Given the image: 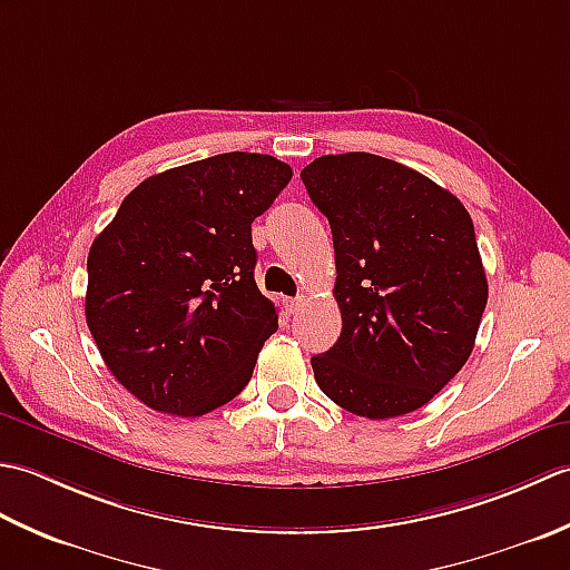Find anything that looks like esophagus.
<instances>
[{"label":"esophagus","instance_id":"esophagus-1","mask_svg":"<svg viewBox=\"0 0 570 570\" xmlns=\"http://www.w3.org/2000/svg\"><path fill=\"white\" fill-rule=\"evenodd\" d=\"M304 304H306V298L304 296H296V298H286L284 301V308H286L288 316H294V313H298Z\"/></svg>","mask_w":570,"mask_h":570}]
</instances>
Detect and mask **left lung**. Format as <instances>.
<instances>
[{
  "instance_id": "obj_1",
  "label": "left lung",
  "mask_w": 570,
  "mask_h": 570,
  "mask_svg": "<svg viewBox=\"0 0 570 570\" xmlns=\"http://www.w3.org/2000/svg\"><path fill=\"white\" fill-rule=\"evenodd\" d=\"M301 180L328 217L337 343L311 357L323 394L350 414L421 409L465 365L488 278L465 205L431 178L377 154H328Z\"/></svg>"
}]
</instances>
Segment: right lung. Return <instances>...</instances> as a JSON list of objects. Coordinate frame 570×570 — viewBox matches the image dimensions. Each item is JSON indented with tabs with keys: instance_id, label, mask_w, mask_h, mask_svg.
Segmentation results:
<instances>
[{
	"instance_id": "add662e5",
	"label": "right lung",
	"mask_w": 570,
	"mask_h": 570,
	"mask_svg": "<svg viewBox=\"0 0 570 570\" xmlns=\"http://www.w3.org/2000/svg\"><path fill=\"white\" fill-rule=\"evenodd\" d=\"M292 176L247 151L168 168L95 237L85 318L107 370L149 409L203 416L247 386L278 328L254 282L252 223Z\"/></svg>"
}]
</instances>
